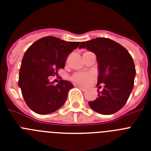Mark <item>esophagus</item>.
Returning a JSON list of instances; mask_svg holds the SVG:
<instances>
[{"mask_svg": "<svg viewBox=\"0 0 151 151\" xmlns=\"http://www.w3.org/2000/svg\"><path fill=\"white\" fill-rule=\"evenodd\" d=\"M75 86H76V87H78V88H79L80 90H82V91H86V88H85L82 87V86H79V85H75Z\"/></svg>", "mask_w": 151, "mask_h": 151, "instance_id": "34e87169", "label": "esophagus"}]
</instances>
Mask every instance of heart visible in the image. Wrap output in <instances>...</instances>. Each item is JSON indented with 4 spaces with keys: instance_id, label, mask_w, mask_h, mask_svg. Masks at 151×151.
Masks as SVG:
<instances>
[{
    "instance_id": "heart-1",
    "label": "heart",
    "mask_w": 151,
    "mask_h": 151,
    "mask_svg": "<svg viewBox=\"0 0 151 151\" xmlns=\"http://www.w3.org/2000/svg\"><path fill=\"white\" fill-rule=\"evenodd\" d=\"M94 78V75L92 73H76L72 76L71 80L77 85L85 86Z\"/></svg>"
}]
</instances>
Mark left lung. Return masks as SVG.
<instances>
[{"label": "left lung", "instance_id": "1", "mask_svg": "<svg viewBox=\"0 0 151 151\" xmlns=\"http://www.w3.org/2000/svg\"><path fill=\"white\" fill-rule=\"evenodd\" d=\"M79 48L96 54L99 69L97 86L104 84L102 91L97 90L98 97L89 101V106L103 115L116 113L126 104L134 87L136 70L132 57L124 47L110 38L83 41Z\"/></svg>", "mask_w": 151, "mask_h": 151}]
</instances>
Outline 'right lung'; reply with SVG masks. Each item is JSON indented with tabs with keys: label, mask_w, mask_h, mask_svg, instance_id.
I'll use <instances>...</instances> for the list:
<instances>
[{
	"label": "right lung",
	"mask_w": 151,
	"mask_h": 151,
	"mask_svg": "<svg viewBox=\"0 0 151 151\" xmlns=\"http://www.w3.org/2000/svg\"><path fill=\"white\" fill-rule=\"evenodd\" d=\"M79 45L78 41L47 36L27 49L21 63L18 85L25 102L35 113H54L66 102L73 85L69 81L60 80L54 85L49 82V76L63 69L68 55Z\"/></svg>",
	"instance_id": "1"
}]
</instances>
